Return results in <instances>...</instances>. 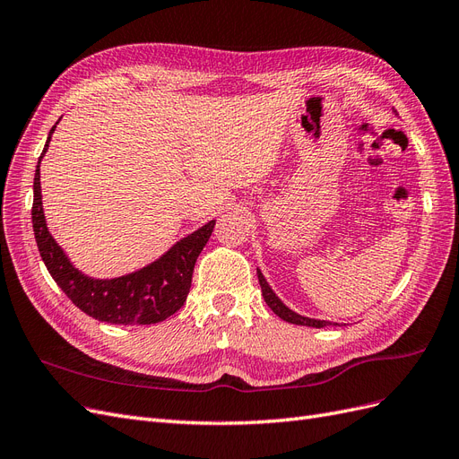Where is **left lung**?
Wrapping results in <instances>:
<instances>
[{"label": "left lung", "mask_w": 459, "mask_h": 459, "mask_svg": "<svg viewBox=\"0 0 459 459\" xmlns=\"http://www.w3.org/2000/svg\"><path fill=\"white\" fill-rule=\"evenodd\" d=\"M256 273H258V281H260V287H262V297L264 300H266L268 307L273 310V314L280 316L281 319H285V322L289 324H295V325H308V327H327V325H337V324H331L327 322V319H314V317H304L297 312H293L290 308H287L285 304L280 300V297H277L272 287L268 285L266 277L262 275V272L256 268Z\"/></svg>", "instance_id": "1"}]
</instances>
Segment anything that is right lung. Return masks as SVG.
I'll list each match as a JSON object with an SVG mask.
<instances>
[{
  "instance_id": "1",
  "label": "right lung",
  "mask_w": 459,
  "mask_h": 459,
  "mask_svg": "<svg viewBox=\"0 0 459 459\" xmlns=\"http://www.w3.org/2000/svg\"><path fill=\"white\" fill-rule=\"evenodd\" d=\"M55 128L57 124L49 130L46 147L38 159L32 203V228L39 256L48 272L82 312L100 322L115 325H149L170 317L184 307L191 287L193 268L203 247L211 239L216 220H211L187 238L179 239L160 258L147 264L142 270L113 277V280L88 277L73 266L59 243L51 238L44 206H41L39 162L46 155Z\"/></svg>"
}]
</instances>
